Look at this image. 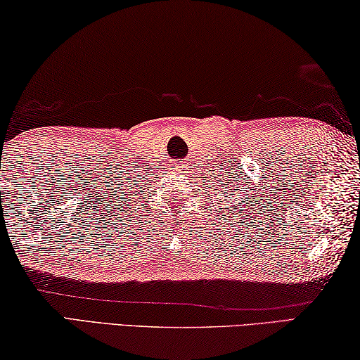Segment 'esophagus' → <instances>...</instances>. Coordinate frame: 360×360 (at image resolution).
I'll return each mask as SVG.
<instances>
[{"instance_id":"1","label":"esophagus","mask_w":360,"mask_h":360,"mask_svg":"<svg viewBox=\"0 0 360 360\" xmlns=\"http://www.w3.org/2000/svg\"><path fill=\"white\" fill-rule=\"evenodd\" d=\"M179 164H181V162H179ZM179 170H185V169H184V166H179Z\"/></svg>"}]
</instances>
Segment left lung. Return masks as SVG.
<instances>
[{"instance_id":"8db88e82","label":"left lung","mask_w":360,"mask_h":360,"mask_svg":"<svg viewBox=\"0 0 360 360\" xmlns=\"http://www.w3.org/2000/svg\"><path fill=\"white\" fill-rule=\"evenodd\" d=\"M232 179H234V176H232ZM226 184H228V186H224V191L221 190V193H218V196H224L223 199H226V205H228V209H226V212H223L221 210V217L224 215H232L231 218H232V221H234V219H240L242 221V218L243 217H250V213H253V212H256V207L253 210H248L250 207H253V202H251V199H245V196L243 198H238L237 199V196H234V194H231V185H232V180L229 181H226ZM219 200V204H223L224 200ZM236 223V221H234Z\"/></svg>"}]
</instances>
